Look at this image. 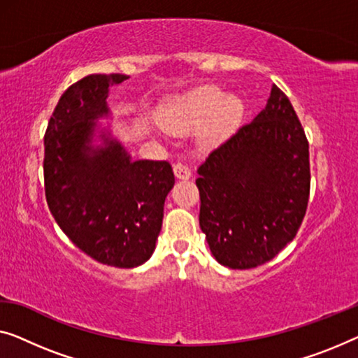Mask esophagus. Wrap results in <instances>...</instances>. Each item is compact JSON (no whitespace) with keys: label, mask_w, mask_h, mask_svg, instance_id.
<instances>
[{"label":"esophagus","mask_w":358,"mask_h":358,"mask_svg":"<svg viewBox=\"0 0 358 358\" xmlns=\"http://www.w3.org/2000/svg\"><path fill=\"white\" fill-rule=\"evenodd\" d=\"M173 173H175V177L180 180L191 178V170L188 165H185L183 162H177L173 165Z\"/></svg>","instance_id":"34e87169"}]
</instances>
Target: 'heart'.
<instances>
[{"label": "heart", "instance_id": "1", "mask_svg": "<svg viewBox=\"0 0 358 358\" xmlns=\"http://www.w3.org/2000/svg\"><path fill=\"white\" fill-rule=\"evenodd\" d=\"M243 99L218 87H201L178 94L164 106V125L172 131L188 133L201 128V143L215 148L230 140L243 124Z\"/></svg>", "mask_w": 358, "mask_h": 358}]
</instances>
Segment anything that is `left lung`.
<instances>
[{"mask_svg":"<svg viewBox=\"0 0 358 358\" xmlns=\"http://www.w3.org/2000/svg\"><path fill=\"white\" fill-rule=\"evenodd\" d=\"M199 225L218 264L254 268L294 239L306 215L308 143L287 96L273 85L265 109L197 169Z\"/></svg>","mask_w":358,"mask_h":358,"instance_id":"left-lung-1","label":"left lung"}]
</instances>
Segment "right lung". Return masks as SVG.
Instances as JSON below:
<instances>
[{
	"instance_id": "right-lung-1",
	"label": "right lung",
	"mask_w": 358,
	"mask_h": 358,
	"mask_svg": "<svg viewBox=\"0 0 358 358\" xmlns=\"http://www.w3.org/2000/svg\"><path fill=\"white\" fill-rule=\"evenodd\" d=\"M122 73L87 76L61 96L45 135L50 210L76 246L98 262L135 268L149 260L173 188L165 161H133L114 135L108 106Z\"/></svg>"
}]
</instances>
